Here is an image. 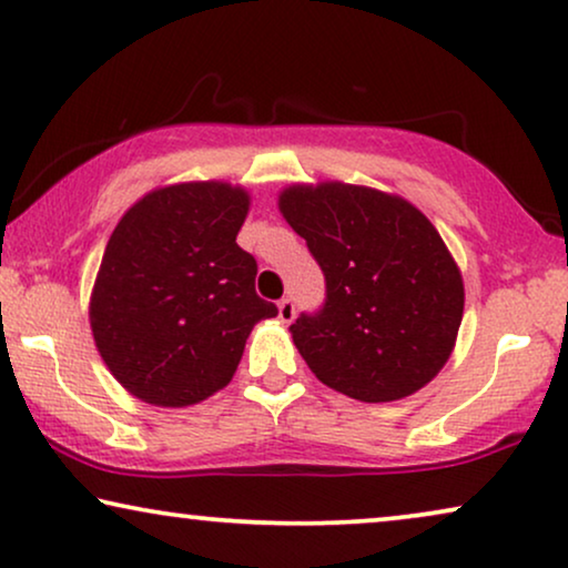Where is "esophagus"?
<instances>
[{
	"mask_svg": "<svg viewBox=\"0 0 568 568\" xmlns=\"http://www.w3.org/2000/svg\"><path fill=\"white\" fill-rule=\"evenodd\" d=\"M278 321H282V323H292L294 321V302L292 300L278 302Z\"/></svg>",
	"mask_w": 568,
	"mask_h": 568,
	"instance_id": "1",
	"label": "esophagus"
}]
</instances>
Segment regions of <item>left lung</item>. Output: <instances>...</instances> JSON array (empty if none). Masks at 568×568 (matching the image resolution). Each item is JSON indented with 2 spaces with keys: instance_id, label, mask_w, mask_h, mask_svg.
I'll return each mask as SVG.
<instances>
[{
  "instance_id": "obj_1",
  "label": "left lung",
  "mask_w": 568,
  "mask_h": 568,
  "mask_svg": "<svg viewBox=\"0 0 568 568\" xmlns=\"http://www.w3.org/2000/svg\"><path fill=\"white\" fill-rule=\"evenodd\" d=\"M278 212L325 276V305L290 325L333 390L390 403L422 390L455 348L465 290L434 224L410 201L367 185L294 183Z\"/></svg>"
}]
</instances>
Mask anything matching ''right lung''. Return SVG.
Masks as SVG:
<instances>
[{"label": "right lung", "mask_w": 568, "mask_h": 568, "mask_svg": "<svg viewBox=\"0 0 568 568\" xmlns=\"http://www.w3.org/2000/svg\"><path fill=\"white\" fill-rule=\"evenodd\" d=\"M251 193L222 181L154 189L108 240L90 297L92 338L134 398L183 408L222 390L253 325L276 317L240 247Z\"/></svg>", "instance_id": "obj_1"}]
</instances>
